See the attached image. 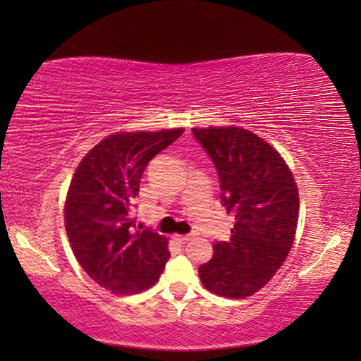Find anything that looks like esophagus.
<instances>
[{"instance_id": "34e87169", "label": "esophagus", "mask_w": 361, "mask_h": 361, "mask_svg": "<svg viewBox=\"0 0 361 361\" xmlns=\"http://www.w3.org/2000/svg\"><path fill=\"white\" fill-rule=\"evenodd\" d=\"M173 239H175L176 242H180V243H186V242H189V240L192 239V235H178V234H176V235L173 237Z\"/></svg>"}]
</instances>
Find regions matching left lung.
Instances as JSON below:
<instances>
[{"instance_id":"1","label":"left lung","mask_w":361,"mask_h":361,"mask_svg":"<svg viewBox=\"0 0 361 361\" xmlns=\"http://www.w3.org/2000/svg\"><path fill=\"white\" fill-rule=\"evenodd\" d=\"M215 164L221 204L235 218L231 237L213 245L199 267L200 282L215 295L252 296L274 277L295 240L299 194L282 156L240 127L192 129Z\"/></svg>"}]
</instances>
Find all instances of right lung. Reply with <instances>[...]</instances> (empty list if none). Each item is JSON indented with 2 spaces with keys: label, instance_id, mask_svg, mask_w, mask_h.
<instances>
[{
  "label": "right lung",
  "instance_id": "1",
  "mask_svg": "<svg viewBox=\"0 0 361 361\" xmlns=\"http://www.w3.org/2000/svg\"><path fill=\"white\" fill-rule=\"evenodd\" d=\"M183 129L113 133L79 162L65 200V229L87 276L116 295L151 288L170 258L167 239L135 231L133 199L152 157Z\"/></svg>",
  "mask_w": 361,
  "mask_h": 361
}]
</instances>
